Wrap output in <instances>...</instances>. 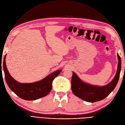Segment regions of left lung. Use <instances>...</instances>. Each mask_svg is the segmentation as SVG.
Wrapping results in <instances>:
<instances>
[{
	"instance_id": "1",
	"label": "left lung",
	"mask_w": 125,
	"mask_h": 125,
	"mask_svg": "<svg viewBox=\"0 0 125 125\" xmlns=\"http://www.w3.org/2000/svg\"><path fill=\"white\" fill-rule=\"evenodd\" d=\"M118 57L119 62L116 74L112 81L104 86H96L86 84L82 81L73 72L71 81L73 93L80 98L89 102L98 101L106 97L114 90L119 81L121 70V59L118 54Z\"/></svg>"
}]
</instances>
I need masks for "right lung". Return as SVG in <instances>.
Segmentation results:
<instances>
[{
  "instance_id": "obj_1",
  "label": "right lung",
  "mask_w": 125,
  "mask_h": 125,
  "mask_svg": "<svg viewBox=\"0 0 125 125\" xmlns=\"http://www.w3.org/2000/svg\"><path fill=\"white\" fill-rule=\"evenodd\" d=\"M4 58L3 69L6 82L10 88L21 99L34 100L44 97L51 91L53 80L58 75L62 70H57L51 73L44 79L33 83H20L14 80L10 74L5 64Z\"/></svg>"
}]
</instances>
